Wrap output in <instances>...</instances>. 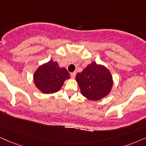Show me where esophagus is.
<instances>
[{"mask_svg": "<svg viewBox=\"0 0 146 146\" xmlns=\"http://www.w3.org/2000/svg\"><path fill=\"white\" fill-rule=\"evenodd\" d=\"M70 75H71V78L74 79L75 77V75H76V72H73V73H71V74Z\"/></svg>", "mask_w": 146, "mask_h": 146, "instance_id": "1", "label": "esophagus"}]
</instances>
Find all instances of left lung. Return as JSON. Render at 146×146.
Returning <instances> with one entry per match:
<instances>
[{
	"mask_svg": "<svg viewBox=\"0 0 146 146\" xmlns=\"http://www.w3.org/2000/svg\"><path fill=\"white\" fill-rule=\"evenodd\" d=\"M76 80L82 95L91 100H98L108 95L113 84L110 71L95 62L77 73Z\"/></svg>",
	"mask_w": 146,
	"mask_h": 146,
	"instance_id": "left-lung-1",
	"label": "left lung"
}]
</instances>
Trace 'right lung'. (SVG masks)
Returning <instances> with one entry per match:
<instances>
[{
  "label": "right lung",
  "mask_w": 146,
  "mask_h": 146,
  "mask_svg": "<svg viewBox=\"0 0 146 146\" xmlns=\"http://www.w3.org/2000/svg\"><path fill=\"white\" fill-rule=\"evenodd\" d=\"M70 78L65 68H60L57 62L50 60L40 66L35 72L34 83L37 88L44 94L58 92L66 79Z\"/></svg>",
  "instance_id": "add662e5"
}]
</instances>
